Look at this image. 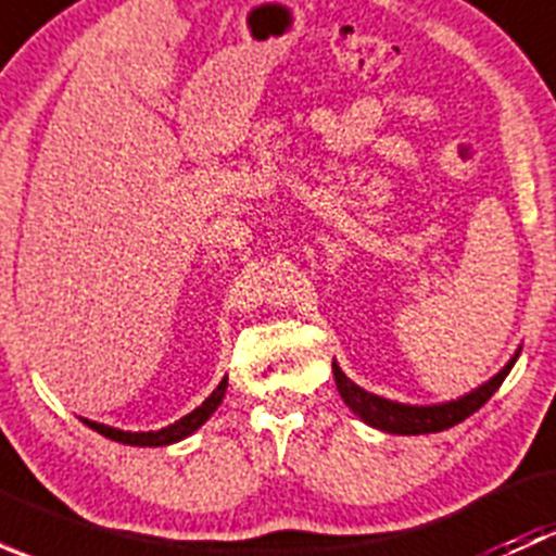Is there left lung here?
Wrapping results in <instances>:
<instances>
[{"label": "left lung", "instance_id": "8db88e82", "mask_svg": "<svg viewBox=\"0 0 556 556\" xmlns=\"http://www.w3.org/2000/svg\"><path fill=\"white\" fill-rule=\"evenodd\" d=\"M517 350L514 352L511 361L481 387L476 390L465 392L463 397L457 401H446V403H433V406H412V403H397L390 401V397L374 395V392L363 390L346 377L344 371L339 368V363H333V377H336V390L339 395L344 397L346 406L357 414L366 425L371 428L384 430V433H395V435H422V433H439V430L454 428L463 419H468L470 414L479 412L492 395H495L497 387L503 384V379L508 377V371L514 368L519 357Z\"/></svg>", "mask_w": 556, "mask_h": 556}]
</instances>
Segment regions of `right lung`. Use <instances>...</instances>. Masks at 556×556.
<instances>
[{"label": "right lung", "mask_w": 556, "mask_h": 556, "mask_svg": "<svg viewBox=\"0 0 556 556\" xmlns=\"http://www.w3.org/2000/svg\"><path fill=\"white\" fill-rule=\"evenodd\" d=\"M226 387H228V377L223 379L220 384L212 390V395L206 397L201 406H195L193 412L185 414L182 419H177V422L166 425V428L161 430H148V433H131V430H117V428H110V425H102V422H91V419H83V422L88 425L91 430H97V433H102L104 439L110 441H117V444H128V446H169V444H177V441L188 439V435H193L195 430L201 428V425L206 422V419L212 417V414L217 412V406L223 403V397H226Z\"/></svg>", "instance_id": "1"}]
</instances>
